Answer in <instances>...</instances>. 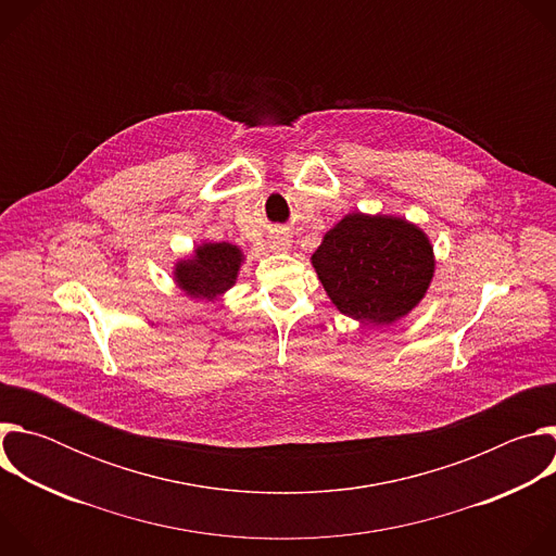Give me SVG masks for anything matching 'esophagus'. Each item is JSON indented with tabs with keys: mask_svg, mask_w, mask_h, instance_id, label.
I'll return each instance as SVG.
<instances>
[{
	"mask_svg": "<svg viewBox=\"0 0 556 556\" xmlns=\"http://www.w3.org/2000/svg\"><path fill=\"white\" fill-rule=\"evenodd\" d=\"M268 249H270L273 253H286V251L290 249V240H288V235H283V232H275V235H270V240H268Z\"/></svg>",
	"mask_w": 556,
	"mask_h": 556,
	"instance_id": "esophagus-1",
	"label": "esophagus"
}]
</instances>
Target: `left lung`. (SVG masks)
<instances>
[{
	"label": "left lung",
	"instance_id": "obj_1",
	"mask_svg": "<svg viewBox=\"0 0 556 556\" xmlns=\"http://www.w3.org/2000/svg\"><path fill=\"white\" fill-rule=\"evenodd\" d=\"M309 262L337 309L371 326L401 321L435 273L433 244L418 224L361 211L337 222Z\"/></svg>",
	"mask_w": 556,
	"mask_h": 556
}]
</instances>
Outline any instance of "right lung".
<instances>
[{
    "label": "right lung",
    "mask_w": 556,
    "mask_h": 556,
    "mask_svg": "<svg viewBox=\"0 0 556 556\" xmlns=\"http://www.w3.org/2000/svg\"><path fill=\"white\" fill-rule=\"evenodd\" d=\"M244 260L240 247L204 242L193 247L191 255L174 264V281L189 299L208 303L235 286Z\"/></svg>",
    "instance_id": "add662e5"
}]
</instances>
